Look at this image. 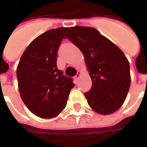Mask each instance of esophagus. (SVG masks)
Returning a JSON list of instances; mask_svg holds the SVG:
<instances>
[{
	"mask_svg": "<svg viewBox=\"0 0 147 147\" xmlns=\"http://www.w3.org/2000/svg\"><path fill=\"white\" fill-rule=\"evenodd\" d=\"M80 71H78V72H77V74H76V76H75V79H76V80H78V79H79V78H80Z\"/></svg>",
	"mask_w": 147,
	"mask_h": 147,
	"instance_id": "34e87169",
	"label": "esophagus"
}]
</instances>
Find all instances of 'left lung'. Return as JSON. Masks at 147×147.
<instances>
[{
  "mask_svg": "<svg viewBox=\"0 0 147 147\" xmlns=\"http://www.w3.org/2000/svg\"><path fill=\"white\" fill-rule=\"evenodd\" d=\"M66 38L83 53L92 86L85 97L96 113L108 115L121 107L131 84L129 62L117 45L95 28L70 27Z\"/></svg>",
  "mask_w": 147,
  "mask_h": 147,
  "instance_id": "obj_1",
  "label": "left lung"
}]
</instances>
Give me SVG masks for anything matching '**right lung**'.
<instances>
[{
    "label": "right lung",
    "instance_id": "1",
    "mask_svg": "<svg viewBox=\"0 0 147 147\" xmlns=\"http://www.w3.org/2000/svg\"><path fill=\"white\" fill-rule=\"evenodd\" d=\"M67 27L51 29L37 37L22 55L16 76L20 97L28 109L41 118L49 119L63 111L72 79L57 66V50Z\"/></svg>",
    "mask_w": 147,
    "mask_h": 147
}]
</instances>
